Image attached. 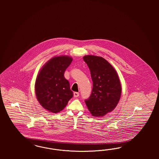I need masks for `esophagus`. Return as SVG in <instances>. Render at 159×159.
<instances>
[{"mask_svg":"<svg viewBox=\"0 0 159 159\" xmlns=\"http://www.w3.org/2000/svg\"><path fill=\"white\" fill-rule=\"evenodd\" d=\"M73 95H74L75 97H77L79 96V93L78 92H75L73 93Z\"/></svg>","mask_w":159,"mask_h":159,"instance_id":"obj_1","label":"esophagus"}]
</instances>
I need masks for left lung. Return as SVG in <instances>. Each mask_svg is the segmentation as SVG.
Masks as SVG:
<instances>
[{
    "label": "left lung",
    "mask_w": 159,
    "mask_h": 159,
    "mask_svg": "<svg viewBox=\"0 0 159 159\" xmlns=\"http://www.w3.org/2000/svg\"><path fill=\"white\" fill-rule=\"evenodd\" d=\"M83 60L90 69L93 89L85 100L92 115L100 117L114 110L120 100L122 88L115 69L104 58L86 55Z\"/></svg>",
    "instance_id": "8db88e82"
}]
</instances>
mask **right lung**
<instances>
[{
    "instance_id": "obj_1",
    "label": "right lung",
    "mask_w": 159,
    "mask_h": 159,
    "mask_svg": "<svg viewBox=\"0 0 159 159\" xmlns=\"http://www.w3.org/2000/svg\"><path fill=\"white\" fill-rule=\"evenodd\" d=\"M72 60L69 56L55 57L43 65L37 75L35 84L37 99L51 112L62 111L73 96L69 82L64 77Z\"/></svg>"
}]
</instances>
